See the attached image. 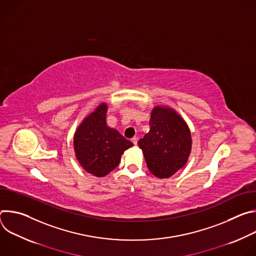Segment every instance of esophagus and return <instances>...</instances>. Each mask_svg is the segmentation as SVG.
<instances>
[{"label":"esophagus","mask_w":256,"mask_h":256,"mask_svg":"<svg viewBox=\"0 0 256 256\" xmlns=\"http://www.w3.org/2000/svg\"><path fill=\"white\" fill-rule=\"evenodd\" d=\"M132 142H134V146H136V144H138V138H136V136L132 138Z\"/></svg>","instance_id":"34e87169"}]
</instances>
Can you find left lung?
<instances>
[{
    "mask_svg": "<svg viewBox=\"0 0 256 256\" xmlns=\"http://www.w3.org/2000/svg\"><path fill=\"white\" fill-rule=\"evenodd\" d=\"M150 130L140 138L142 149L152 174L168 178L184 167L192 150L190 130L175 110L156 106L149 122Z\"/></svg>",
    "mask_w": 256,
    "mask_h": 256,
    "instance_id": "obj_1",
    "label": "left lung"
}]
</instances>
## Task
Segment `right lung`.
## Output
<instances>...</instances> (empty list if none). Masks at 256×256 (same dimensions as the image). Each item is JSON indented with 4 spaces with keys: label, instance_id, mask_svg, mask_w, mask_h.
Returning a JSON list of instances; mask_svg holds the SVG:
<instances>
[{
    "label": "right lung",
    "instance_id": "right-lung-1",
    "mask_svg": "<svg viewBox=\"0 0 256 256\" xmlns=\"http://www.w3.org/2000/svg\"><path fill=\"white\" fill-rule=\"evenodd\" d=\"M107 105L101 103L77 128L74 136L76 157L81 166L97 177L112 172L132 142L106 124Z\"/></svg>",
    "mask_w": 256,
    "mask_h": 256
}]
</instances>
